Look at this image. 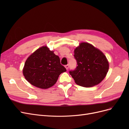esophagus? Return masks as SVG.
Masks as SVG:
<instances>
[{"label": "esophagus", "instance_id": "34e87169", "mask_svg": "<svg viewBox=\"0 0 129 129\" xmlns=\"http://www.w3.org/2000/svg\"><path fill=\"white\" fill-rule=\"evenodd\" d=\"M65 68H66V69L68 70V68H69V65H68V64L66 65V66H65Z\"/></svg>", "mask_w": 129, "mask_h": 129}]
</instances>
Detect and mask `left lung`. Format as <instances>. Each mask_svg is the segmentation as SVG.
Returning a JSON list of instances; mask_svg holds the SVG:
<instances>
[{"label": "left lung", "instance_id": "8db88e82", "mask_svg": "<svg viewBox=\"0 0 129 129\" xmlns=\"http://www.w3.org/2000/svg\"><path fill=\"white\" fill-rule=\"evenodd\" d=\"M77 66L69 74L75 83L84 87L99 84L106 76L109 62L100 50L87 42H82L74 50Z\"/></svg>", "mask_w": 129, "mask_h": 129}]
</instances>
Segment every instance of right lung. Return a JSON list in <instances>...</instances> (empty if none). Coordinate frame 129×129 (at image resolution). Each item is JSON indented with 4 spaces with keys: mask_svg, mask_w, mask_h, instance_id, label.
Wrapping results in <instances>:
<instances>
[{
    "mask_svg": "<svg viewBox=\"0 0 129 129\" xmlns=\"http://www.w3.org/2000/svg\"><path fill=\"white\" fill-rule=\"evenodd\" d=\"M66 71L60 63L59 57L47 46H43L28 57L22 72L26 80L31 84L47 89L55 84L59 75Z\"/></svg>",
    "mask_w": 129,
    "mask_h": 129,
    "instance_id": "obj_1",
    "label": "right lung"
}]
</instances>
